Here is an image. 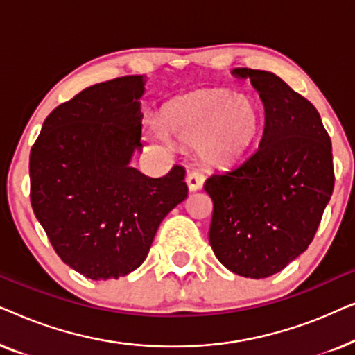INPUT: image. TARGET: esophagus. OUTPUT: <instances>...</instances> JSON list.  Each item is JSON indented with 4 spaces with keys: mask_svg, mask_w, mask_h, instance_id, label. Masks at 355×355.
I'll list each match as a JSON object with an SVG mask.
<instances>
[{
    "mask_svg": "<svg viewBox=\"0 0 355 355\" xmlns=\"http://www.w3.org/2000/svg\"><path fill=\"white\" fill-rule=\"evenodd\" d=\"M186 182H187V187L191 192L200 191V189L203 187V182H205V176H203L200 171H197V169H192V171H189V174H187Z\"/></svg>",
    "mask_w": 355,
    "mask_h": 355,
    "instance_id": "obj_1",
    "label": "esophagus"
}]
</instances>
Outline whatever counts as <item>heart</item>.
Segmentation results:
<instances>
[{
  "label": "heart",
  "mask_w": 355,
  "mask_h": 355,
  "mask_svg": "<svg viewBox=\"0 0 355 355\" xmlns=\"http://www.w3.org/2000/svg\"><path fill=\"white\" fill-rule=\"evenodd\" d=\"M260 124V106L254 96L223 89L196 90L179 96L150 124V135L168 144L169 137L197 145L211 164H231L250 147Z\"/></svg>",
  "instance_id": "heart-1"
}]
</instances>
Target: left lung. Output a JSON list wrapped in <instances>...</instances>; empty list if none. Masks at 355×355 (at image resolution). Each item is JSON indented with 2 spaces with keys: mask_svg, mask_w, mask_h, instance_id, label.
<instances>
[{
  "mask_svg": "<svg viewBox=\"0 0 355 355\" xmlns=\"http://www.w3.org/2000/svg\"><path fill=\"white\" fill-rule=\"evenodd\" d=\"M265 106L259 148L230 171L213 174L208 239L232 273L268 278L307 250L331 198V140L318 111L273 72L237 67Z\"/></svg>",
  "mask_w": 355,
  "mask_h": 355,
  "instance_id": "left-lung-1",
  "label": "left lung"
}]
</instances>
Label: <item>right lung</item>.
I'll return each instance as SVG.
<instances>
[{
	"label": "right lung",
	"mask_w": 355,
	"mask_h": 355,
	"mask_svg": "<svg viewBox=\"0 0 355 355\" xmlns=\"http://www.w3.org/2000/svg\"><path fill=\"white\" fill-rule=\"evenodd\" d=\"M144 76L87 87L48 114L31 150V203L60 259L90 279H118L147 259L163 218L187 197L186 169L148 178Z\"/></svg>",
	"instance_id": "1"
}]
</instances>
